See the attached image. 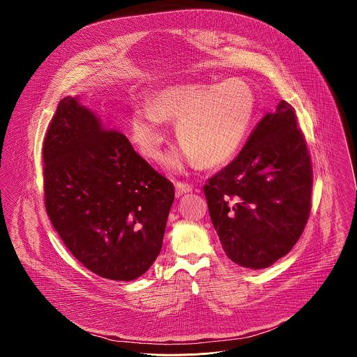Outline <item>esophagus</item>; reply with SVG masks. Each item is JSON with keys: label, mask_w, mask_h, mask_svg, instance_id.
Listing matches in <instances>:
<instances>
[{"label": "esophagus", "mask_w": 357, "mask_h": 357, "mask_svg": "<svg viewBox=\"0 0 357 357\" xmlns=\"http://www.w3.org/2000/svg\"><path fill=\"white\" fill-rule=\"evenodd\" d=\"M191 191H192V185L188 184V183H181V181H178V183L176 184V197H181V195L188 194V192H191Z\"/></svg>", "instance_id": "34e87169"}]
</instances>
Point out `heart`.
Instances as JSON below:
<instances>
[{
    "mask_svg": "<svg viewBox=\"0 0 357 357\" xmlns=\"http://www.w3.org/2000/svg\"><path fill=\"white\" fill-rule=\"evenodd\" d=\"M255 109V93L241 79L176 84L155 92L149 109H135L132 137L140 153L156 159L166 139L160 121L177 122V142L192 163L215 169L228 163L242 147ZM169 163L178 165V158L172 155Z\"/></svg>",
    "mask_w": 357,
    "mask_h": 357,
    "instance_id": "1",
    "label": "heart"
}]
</instances>
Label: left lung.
<instances>
[{
    "instance_id": "8db88e82",
    "label": "left lung",
    "mask_w": 357,
    "mask_h": 357,
    "mask_svg": "<svg viewBox=\"0 0 357 357\" xmlns=\"http://www.w3.org/2000/svg\"><path fill=\"white\" fill-rule=\"evenodd\" d=\"M313 172L294 108L268 112L239 155L204 187L222 249L241 266L262 269L287 255L304 232Z\"/></svg>"
}]
</instances>
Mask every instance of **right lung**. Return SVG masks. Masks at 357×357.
I'll use <instances>...</instances> for the list:
<instances>
[{"mask_svg":"<svg viewBox=\"0 0 357 357\" xmlns=\"http://www.w3.org/2000/svg\"><path fill=\"white\" fill-rule=\"evenodd\" d=\"M43 156L47 213L70 253L105 279L146 273L162 249L173 184L78 98L59 102Z\"/></svg>","mask_w":357,"mask_h":357,"instance_id":"obj_1","label":"right lung"}]
</instances>
